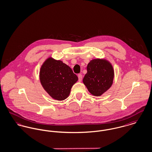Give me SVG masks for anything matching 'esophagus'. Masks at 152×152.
<instances>
[{
    "label": "esophagus",
    "instance_id": "esophagus-1",
    "mask_svg": "<svg viewBox=\"0 0 152 152\" xmlns=\"http://www.w3.org/2000/svg\"><path fill=\"white\" fill-rule=\"evenodd\" d=\"M78 81L80 82H81L82 81V79H83V75L81 74H78Z\"/></svg>",
    "mask_w": 152,
    "mask_h": 152
}]
</instances>
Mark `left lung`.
Instances as JSON below:
<instances>
[{"label": "left lung", "instance_id": "left-lung-1", "mask_svg": "<svg viewBox=\"0 0 152 152\" xmlns=\"http://www.w3.org/2000/svg\"><path fill=\"white\" fill-rule=\"evenodd\" d=\"M113 78L114 70L110 63L97 58L91 60L88 64L83 83L92 95L99 96L110 88Z\"/></svg>", "mask_w": 152, "mask_h": 152}]
</instances>
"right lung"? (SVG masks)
<instances>
[{
	"mask_svg": "<svg viewBox=\"0 0 152 152\" xmlns=\"http://www.w3.org/2000/svg\"><path fill=\"white\" fill-rule=\"evenodd\" d=\"M39 77L44 89L57 100H63L69 96L72 85L78 79L69 66L51 57L42 66Z\"/></svg>",
	"mask_w": 152,
	"mask_h": 152,
	"instance_id": "1",
	"label": "right lung"
}]
</instances>
